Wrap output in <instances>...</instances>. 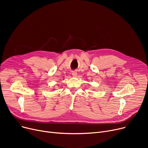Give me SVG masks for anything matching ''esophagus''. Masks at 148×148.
<instances>
[{
	"instance_id": "obj_1",
	"label": "esophagus",
	"mask_w": 148,
	"mask_h": 148,
	"mask_svg": "<svg viewBox=\"0 0 148 148\" xmlns=\"http://www.w3.org/2000/svg\"><path fill=\"white\" fill-rule=\"evenodd\" d=\"M72 75H73V77H76V76H77V72H76V71H73L72 72Z\"/></svg>"
}]
</instances>
